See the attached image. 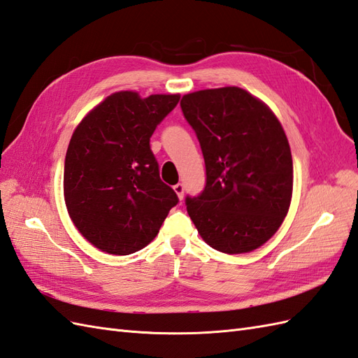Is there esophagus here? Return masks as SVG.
<instances>
[{"instance_id":"34e87169","label":"esophagus","mask_w":358,"mask_h":358,"mask_svg":"<svg viewBox=\"0 0 358 358\" xmlns=\"http://www.w3.org/2000/svg\"><path fill=\"white\" fill-rule=\"evenodd\" d=\"M173 190H176V194L178 195V198L182 199V196H185V186H182L181 182H178V185L173 186Z\"/></svg>"}]
</instances>
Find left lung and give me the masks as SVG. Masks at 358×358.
<instances>
[{"mask_svg":"<svg viewBox=\"0 0 358 358\" xmlns=\"http://www.w3.org/2000/svg\"><path fill=\"white\" fill-rule=\"evenodd\" d=\"M180 105L206 163L204 190L186 196L190 220L215 250H255L276 234L292 203L284 128L267 105L238 87L195 91Z\"/></svg>","mask_w":358,"mask_h":358,"instance_id":"8db88e82","label":"left lung"}]
</instances>
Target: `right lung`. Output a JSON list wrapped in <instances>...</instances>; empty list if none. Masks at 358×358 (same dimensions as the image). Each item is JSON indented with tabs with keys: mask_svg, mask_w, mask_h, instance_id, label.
<instances>
[{
	"mask_svg": "<svg viewBox=\"0 0 358 358\" xmlns=\"http://www.w3.org/2000/svg\"><path fill=\"white\" fill-rule=\"evenodd\" d=\"M178 94L108 96L74 129L65 155L66 210L82 236L110 255L141 250L177 206L149 146Z\"/></svg>",
	"mask_w": 358,
	"mask_h": 358,
	"instance_id": "add662e5",
	"label": "right lung"
}]
</instances>
